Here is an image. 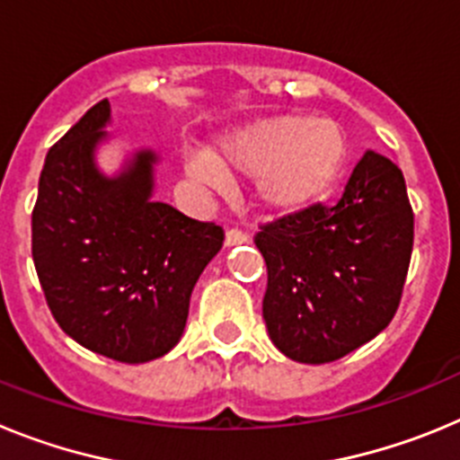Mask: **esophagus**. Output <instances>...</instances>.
<instances>
[{"label":"esophagus","mask_w":460,"mask_h":460,"mask_svg":"<svg viewBox=\"0 0 460 460\" xmlns=\"http://www.w3.org/2000/svg\"><path fill=\"white\" fill-rule=\"evenodd\" d=\"M249 242V234L233 227V230H227L226 233V246H237V243H246Z\"/></svg>","instance_id":"esophagus-1"}]
</instances>
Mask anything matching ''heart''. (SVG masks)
Masks as SVG:
<instances>
[{"label": "heart", "instance_id": "1", "mask_svg": "<svg viewBox=\"0 0 460 460\" xmlns=\"http://www.w3.org/2000/svg\"><path fill=\"white\" fill-rule=\"evenodd\" d=\"M345 156L348 140L334 119L280 115L223 137L214 154H190L186 172L209 189H223L227 177H255V202L274 214H292L323 200Z\"/></svg>", "mask_w": 460, "mask_h": 460}]
</instances>
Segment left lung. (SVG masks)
Instances as JSON below:
<instances>
[{"mask_svg": "<svg viewBox=\"0 0 460 460\" xmlns=\"http://www.w3.org/2000/svg\"><path fill=\"white\" fill-rule=\"evenodd\" d=\"M412 239L403 172L371 149L336 205L260 227L271 343L302 364H327L376 339L401 302Z\"/></svg>", "mask_w": 460, "mask_h": 460, "instance_id": "obj_1", "label": "left lung"}]
</instances>
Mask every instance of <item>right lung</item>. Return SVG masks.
I'll list each match as a JSON object with an SVG mask.
<instances>
[{"label":"right lung","instance_id":"right-lung-1","mask_svg":"<svg viewBox=\"0 0 460 460\" xmlns=\"http://www.w3.org/2000/svg\"><path fill=\"white\" fill-rule=\"evenodd\" d=\"M108 124L103 99L48 152L31 255L48 306L73 341L145 364L180 343L190 292L221 251L223 230L154 200L149 149L133 152L112 177L101 172L96 149Z\"/></svg>","mask_w":460,"mask_h":460}]
</instances>
